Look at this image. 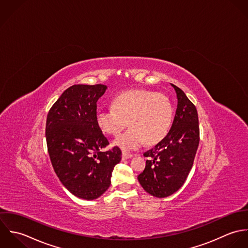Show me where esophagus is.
Listing matches in <instances>:
<instances>
[{"instance_id":"obj_1","label":"esophagus","mask_w":248,"mask_h":248,"mask_svg":"<svg viewBox=\"0 0 248 248\" xmlns=\"http://www.w3.org/2000/svg\"><path fill=\"white\" fill-rule=\"evenodd\" d=\"M133 155L130 154V153H126V152H123V158L124 159H129L131 158Z\"/></svg>"}]
</instances>
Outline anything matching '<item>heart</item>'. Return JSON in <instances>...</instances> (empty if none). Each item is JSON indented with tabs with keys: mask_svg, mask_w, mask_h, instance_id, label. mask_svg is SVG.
Masks as SVG:
<instances>
[{
	"mask_svg": "<svg viewBox=\"0 0 248 248\" xmlns=\"http://www.w3.org/2000/svg\"><path fill=\"white\" fill-rule=\"evenodd\" d=\"M113 108L96 110L99 129L110 135L118 134L126 124L130 128L118 135L113 144L124 151L141 148L145 141L154 145L170 131L172 106L168 97L149 90H134L121 94L113 101Z\"/></svg>",
	"mask_w": 248,
	"mask_h": 248,
	"instance_id": "1",
	"label": "heart"
}]
</instances>
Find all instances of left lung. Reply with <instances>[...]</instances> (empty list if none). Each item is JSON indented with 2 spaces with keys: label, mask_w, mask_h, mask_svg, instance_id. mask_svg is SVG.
<instances>
[{
  "label": "left lung",
  "mask_w": 248,
  "mask_h": 248,
  "mask_svg": "<svg viewBox=\"0 0 248 248\" xmlns=\"http://www.w3.org/2000/svg\"><path fill=\"white\" fill-rule=\"evenodd\" d=\"M175 117L167 136L144 153L149 160L138 175L144 190L156 198H167L178 191L193 167L199 144L197 108L177 86Z\"/></svg>",
  "instance_id": "8db88e82"
}]
</instances>
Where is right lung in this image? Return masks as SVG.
Masks as SVG:
<instances>
[{
	"mask_svg": "<svg viewBox=\"0 0 248 248\" xmlns=\"http://www.w3.org/2000/svg\"><path fill=\"white\" fill-rule=\"evenodd\" d=\"M103 84H78L63 92L50 107L46 140L53 170L65 188L78 198L93 200L110 186L114 167L122 159L120 148L109 145L96 123L97 101Z\"/></svg>",
	"mask_w": 248,
	"mask_h": 248,
	"instance_id": "obj_1",
	"label": "right lung"
}]
</instances>
